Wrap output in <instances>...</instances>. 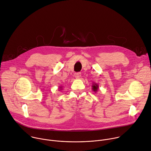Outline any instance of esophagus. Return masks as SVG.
Segmentation results:
<instances>
[{"mask_svg": "<svg viewBox=\"0 0 151 151\" xmlns=\"http://www.w3.org/2000/svg\"><path fill=\"white\" fill-rule=\"evenodd\" d=\"M81 76V73L80 72H78V73H75V77L76 78V79H79Z\"/></svg>", "mask_w": 151, "mask_h": 151, "instance_id": "obj_1", "label": "esophagus"}]
</instances>
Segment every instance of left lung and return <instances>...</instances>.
<instances>
[{
	"label": "left lung",
	"mask_w": 151,
	"mask_h": 151,
	"mask_svg": "<svg viewBox=\"0 0 151 151\" xmlns=\"http://www.w3.org/2000/svg\"><path fill=\"white\" fill-rule=\"evenodd\" d=\"M99 88V86L98 85V83H95V82H93V85H92V90L94 92L96 93L98 90Z\"/></svg>",
	"instance_id": "8db88e82"
}]
</instances>
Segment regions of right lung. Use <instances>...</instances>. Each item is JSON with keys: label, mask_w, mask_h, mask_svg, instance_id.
<instances>
[{"label": "right lung", "mask_w": 151, "mask_h": 151, "mask_svg": "<svg viewBox=\"0 0 151 151\" xmlns=\"http://www.w3.org/2000/svg\"><path fill=\"white\" fill-rule=\"evenodd\" d=\"M62 87H58V88H58V89H59V91L62 89Z\"/></svg>", "instance_id": "1"}]
</instances>
